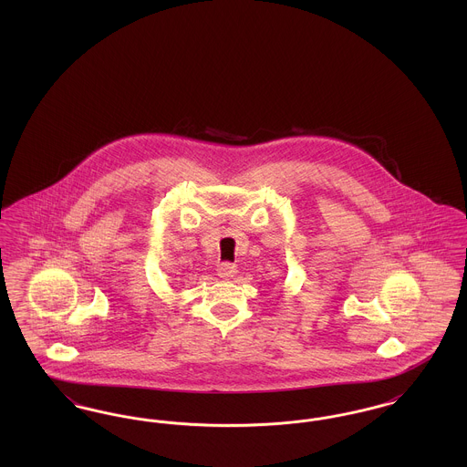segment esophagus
<instances>
[{
    "label": "esophagus",
    "mask_w": 467,
    "mask_h": 467,
    "mask_svg": "<svg viewBox=\"0 0 467 467\" xmlns=\"http://www.w3.org/2000/svg\"><path fill=\"white\" fill-rule=\"evenodd\" d=\"M217 273H219L221 278H231V276H234L238 273V267H236V265H233V263H221L219 267H217Z\"/></svg>",
    "instance_id": "esophagus-1"
}]
</instances>
